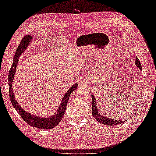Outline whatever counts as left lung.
Returning a JSON list of instances; mask_svg holds the SVG:
<instances>
[{
    "label": "left lung",
    "instance_id": "8db88e82",
    "mask_svg": "<svg viewBox=\"0 0 156 156\" xmlns=\"http://www.w3.org/2000/svg\"><path fill=\"white\" fill-rule=\"evenodd\" d=\"M136 65L137 67H139L141 70V64L137 58H136ZM92 112H93V117L97 120V122L100 123H101L102 124H104L106 125H116L119 124H122L126 122L125 121H122V120H117V119H113L110 118H107L105 116H103V115L100 114L98 112L96 107V103L95 100V97L94 95L92 94Z\"/></svg>",
    "mask_w": 156,
    "mask_h": 156
}]
</instances>
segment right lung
Wrapping results in <instances>:
<instances>
[{"mask_svg":"<svg viewBox=\"0 0 156 156\" xmlns=\"http://www.w3.org/2000/svg\"><path fill=\"white\" fill-rule=\"evenodd\" d=\"M31 38V35H26L23 38L15 52V55L13 58V62L9 70L8 75L9 98L11 102L12 103V105L14 107L15 110L16 111V112L20 114L21 118L24 119V122H26L27 124H29L30 126H34V127L40 129H51L55 127V126L61 122L62 119L63 118V114H64V112L66 111L69 96H70V94L73 93V91L76 89L78 84H74L72 87L66 92L65 95L62 98L61 104L60 105L58 110V111L53 116H50L48 118L37 117L35 115L30 114L29 112L24 111V109L22 108L21 107H20V105L18 104L16 100H15L14 93L12 89V83L13 80L15 76V70L17 67V63H18L19 57L27 48L29 44H30Z\"/></svg>","mask_w":156,"mask_h":156,"instance_id":"right-lung-1","label":"right lung"}]
</instances>
